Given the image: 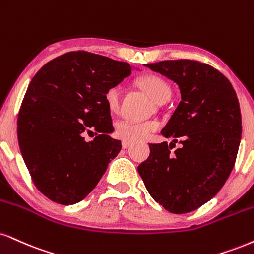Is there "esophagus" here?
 <instances>
[{"label":"esophagus","mask_w":254,"mask_h":254,"mask_svg":"<svg viewBox=\"0 0 254 254\" xmlns=\"http://www.w3.org/2000/svg\"><path fill=\"white\" fill-rule=\"evenodd\" d=\"M130 145H131V142H127V140H122V146H123V149L129 148Z\"/></svg>","instance_id":"1"}]
</instances>
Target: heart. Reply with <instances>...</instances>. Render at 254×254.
<instances>
[{"instance_id": "1", "label": "heart", "mask_w": 254, "mask_h": 254, "mask_svg": "<svg viewBox=\"0 0 254 254\" xmlns=\"http://www.w3.org/2000/svg\"><path fill=\"white\" fill-rule=\"evenodd\" d=\"M139 85L146 93L158 104L166 103L172 96V90L168 82L158 75H146L139 80ZM105 102L111 111H117L121 103V88L112 86L106 90ZM158 127L156 121H136L125 117L119 119L115 125V135L127 142H140L151 135Z\"/></svg>"}]
</instances>
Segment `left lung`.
<instances>
[{
	"label": "left lung",
	"mask_w": 254,
	"mask_h": 254,
	"mask_svg": "<svg viewBox=\"0 0 254 254\" xmlns=\"http://www.w3.org/2000/svg\"><path fill=\"white\" fill-rule=\"evenodd\" d=\"M179 85L181 102L161 133L173 142L149 144L138 173L149 194L174 214L197 209L218 194L233 169L241 138L237 93L214 67L196 60L148 64ZM181 138V148L171 144Z\"/></svg>",
	"instance_id": "left-lung-1"
}]
</instances>
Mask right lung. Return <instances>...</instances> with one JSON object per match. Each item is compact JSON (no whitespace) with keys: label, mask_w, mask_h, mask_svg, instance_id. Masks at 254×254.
Here are the masks:
<instances>
[{"label":"right lung","mask_w":254,"mask_h":254,"mask_svg":"<svg viewBox=\"0 0 254 254\" xmlns=\"http://www.w3.org/2000/svg\"><path fill=\"white\" fill-rule=\"evenodd\" d=\"M127 63L68 52L40 68L17 117L21 154L35 187L50 200L74 204L86 197L121 151L106 90L131 74ZM96 132L92 141L86 133Z\"/></svg>","instance_id":"obj_1"}]
</instances>
